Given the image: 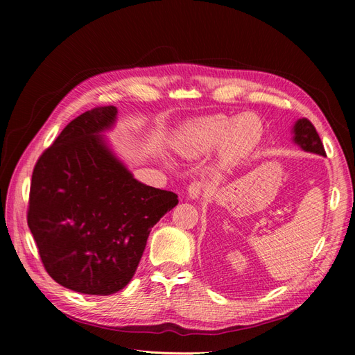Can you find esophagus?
I'll return each mask as SVG.
<instances>
[{
    "label": "esophagus",
    "instance_id": "obj_1",
    "mask_svg": "<svg viewBox=\"0 0 355 355\" xmlns=\"http://www.w3.org/2000/svg\"><path fill=\"white\" fill-rule=\"evenodd\" d=\"M202 191H204V187L201 182H192L188 188V196L191 200H198L202 197Z\"/></svg>",
    "mask_w": 355,
    "mask_h": 355
}]
</instances>
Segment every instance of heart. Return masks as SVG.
<instances>
[{
  "mask_svg": "<svg viewBox=\"0 0 355 355\" xmlns=\"http://www.w3.org/2000/svg\"><path fill=\"white\" fill-rule=\"evenodd\" d=\"M263 123L253 112L235 118L214 114L189 121L179 135L178 151L184 155H202L218 146V159L225 167L240 164L261 144Z\"/></svg>",
  "mask_w": 355,
  "mask_h": 355,
  "instance_id": "1",
  "label": "heart"
}]
</instances>
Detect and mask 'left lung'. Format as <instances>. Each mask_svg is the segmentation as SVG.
Returning a JSON list of instances; mask_svg holds the SVG:
<instances>
[{
  "mask_svg": "<svg viewBox=\"0 0 355 355\" xmlns=\"http://www.w3.org/2000/svg\"><path fill=\"white\" fill-rule=\"evenodd\" d=\"M292 135L293 144L297 145L302 151L326 157L324 146L321 144V139L315 130V127L306 118H297L292 127Z\"/></svg>",
  "mask_w": 355,
  "mask_h": 355,
  "instance_id": "obj_1",
  "label": "left lung"
}]
</instances>
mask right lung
<instances>
[{
	"instance_id": "obj_1",
	"label": "right lung",
	"mask_w": 355,
	"mask_h": 355,
	"mask_svg": "<svg viewBox=\"0 0 355 355\" xmlns=\"http://www.w3.org/2000/svg\"><path fill=\"white\" fill-rule=\"evenodd\" d=\"M115 106L75 118L37 161L28 227L60 286L84 295L120 292L133 278L154 225L179 202L148 187L115 155L105 132Z\"/></svg>"
}]
</instances>
